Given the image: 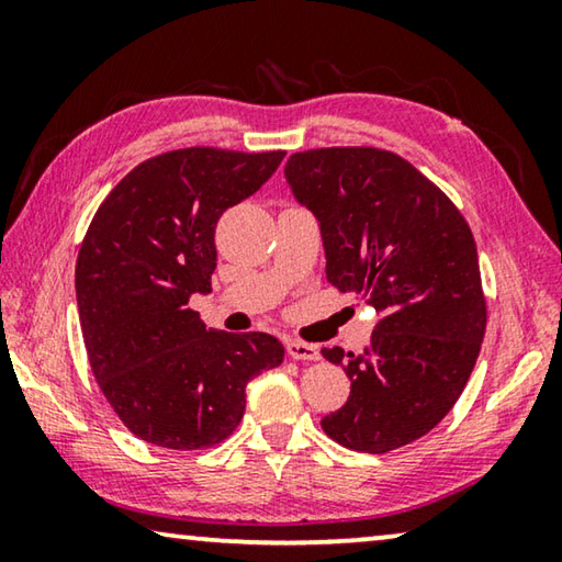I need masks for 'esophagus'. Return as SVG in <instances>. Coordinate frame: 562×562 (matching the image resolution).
<instances>
[{"label": "esophagus", "instance_id": "esophagus-1", "mask_svg": "<svg viewBox=\"0 0 562 562\" xmlns=\"http://www.w3.org/2000/svg\"><path fill=\"white\" fill-rule=\"evenodd\" d=\"M288 355H290L292 359L315 361V359H319V347H317V345H307V341L290 339V341H288Z\"/></svg>", "mask_w": 562, "mask_h": 562}]
</instances>
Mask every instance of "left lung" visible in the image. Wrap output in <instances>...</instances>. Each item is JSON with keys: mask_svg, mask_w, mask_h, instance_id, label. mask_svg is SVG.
Returning a JSON list of instances; mask_svg holds the SVG:
<instances>
[{"mask_svg": "<svg viewBox=\"0 0 562 562\" xmlns=\"http://www.w3.org/2000/svg\"><path fill=\"white\" fill-rule=\"evenodd\" d=\"M284 180L317 217L327 280L379 315L361 355L322 349L351 382L347 404L322 418V429L367 453L422 439L461 396L486 331L469 225L429 178L389 150H302L290 156Z\"/></svg>", "mask_w": 562, "mask_h": 562, "instance_id": "8db88e82", "label": "left lung"}]
</instances>
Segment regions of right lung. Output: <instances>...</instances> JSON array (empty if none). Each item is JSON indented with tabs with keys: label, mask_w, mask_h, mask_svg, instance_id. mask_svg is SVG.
I'll return each instance as SVG.
<instances>
[{
	"label": "right lung",
	"mask_w": 562,
	"mask_h": 562,
	"mask_svg": "<svg viewBox=\"0 0 562 562\" xmlns=\"http://www.w3.org/2000/svg\"><path fill=\"white\" fill-rule=\"evenodd\" d=\"M284 150L183 148L148 158L111 190L76 260L89 364L131 434L160 449L221 443L245 414V386L280 367L265 331L211 329L188 307L207 294L215 225L282 164Z\"/></svg>",
	"instance_id": "obj_1"
}]
</instances>
